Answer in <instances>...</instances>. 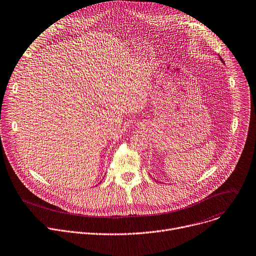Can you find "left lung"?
I'll list each match as a JSON object with an SVG mask.
<instances>
[{"label":"left lung","instance_id":"left-lung-1","mask_svg":"<svg viewBox=\"0 0 256 256\" xmlns=\"http://www.w3.org/2000/svg\"><path fill=\"white\" fill-rule=\"evenodd\" d=\"M220 59H222V58H220Z\"/></svg>","mask_w":256,"mask_h":256}]
</instances>
